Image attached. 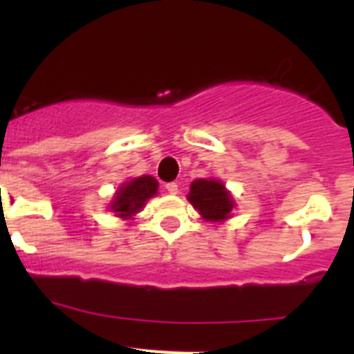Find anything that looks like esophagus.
Segmentation results:
<instances>
[{"label":"esophagus","instance_id":"esophagus-1","mask_svg":"<svg viewBox=\"0 0 354 354\" xmlns=\"http://www.w3.org/2000/svg\"><path fill=\"white\" fill-rule=\"evenodd\" d=\"M165 189H167L170 195H177V192H179V186H177V183H168V184H165Z\"/></svg>","mask_w":354,"mask_h":354}]
</instances>
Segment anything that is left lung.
Wrapping results in <instances>:
<instances>
[{"instance_id":"1","label":"left lung","mask_w":354,"mask_h":354,"mask_svg":"<svg viewBox=\"0 0 354 354\" xmlns=\"http://www.w3.org/2000/svg\"><path fill=\"white\" fill-rule=\"evenodd\" d=\"M187 200L209 221H223L230 216L234 200L223 184L216 179H198L189 187Z\"/></svg>"}]
</instances>
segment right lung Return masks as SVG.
<instances>
[{
	"label": "right lung",
	"mask_w": 354,
	"mask_h": 354,
	"mask_svg": "<svg viewBox=\"0 0 354 354\" xmlns=\"http://www.w3.org/2000/svg\"><path fill=\"white\" fill-rule=\"evenodd\" d=\"M156 193H158V180L154 177H150V175H143V177H138V179L124 184L118 189L111 209L118 216H122V218L136 214L143 207L147 200L150 196H154Z\"/></svg>",
	"instance_id": "obj_1"
}]
</instances>
